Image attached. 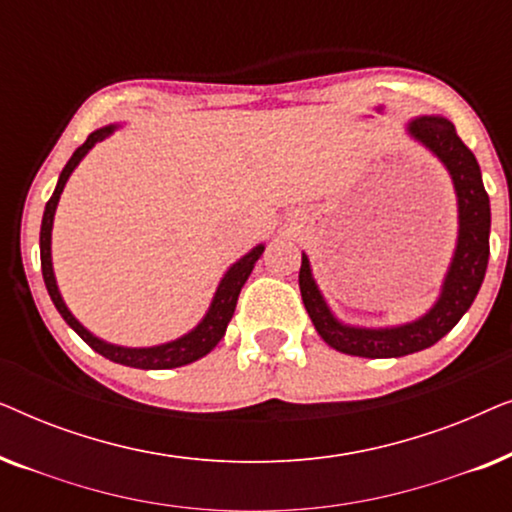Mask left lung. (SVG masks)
I'll list each match as a JSON object with an SVG mask.
<instances>
[{"label": "left lung", "instance_id": "8db88e82", "mask_svg": "<svg viewBox=\"0 0 512 512\" xmlns=\"http://www.w3.org/2000/svg\"><path fill=\"white\" fill-rule=\"evenodd\" d=\"M408 135L426 146L450 172L459 209L457 247H454L450 268H447L443 286H440V296L431 310L415 321H408V324L387 328L342 324L331 312L326 298L321 296L312 277L310 258L303 254L298 284L305 310L326 345L349 356L396 359V356L415 354L436 345L443 335L459 324V319L473 305L487 272L492 212H489V195L482 186L478 160L461 142L454 125L443 116L412 118L408 123Z\"/></svg>", "mask_w": 512, "mask_h": 512}]
</instances>
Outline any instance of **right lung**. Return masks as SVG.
<instances>
[{
  "label": "right lung",
  "instance_id": "right-lung-1",
  "mask_svg": "<svg viewBox=\"0 0 512 512\" xmlns=\"http://www.w3.org/2000/svg\"><path fill=\"white\" fill-rule=\"evenodd\" d=\"M118 128H121V125L114 123V125H104V128L90 132L86 142H83L79 149L72 153V158L67 160L65 170L60 172L58 186H55L51 200L46 202L44 219H41V233H39L41 275H44L48 296H51L55 310L62 314V319L67 321L69 328H74V331L79 333V338L86 342V345L93 347L97 354H102L104 359H109V361H114V363H121V366L142 368V370L179 368V366H186V363L198 361L205 354L212 352V349L219 345V340L223 338V335H226V328L230 324V319H233V312H235L237 298H240L242 286L249 279L251 270H254V265H256L258 258H261L265 244H258V247H254V249L249 251V254H244L240 261L230 265L226 275L221 277L219 286H216L212 305H209V310H207L205 317H202V321L193 328V331H188L186 335H181V338L170 340V342H163V345H153V347H121V345H111V342L97 338V335L90 333L88 328L83 326L81 321L76 319L72 312H69V307L65 305V300H62V296H60L58 282H55L53 261H51L53 216H55V209H58L62 188H65L67 179L72 177V172L76 170V165H79L81 160L86 158V153L93 149L97 142H102V139H107L109 135H114Z\"/></svg>",
  "mask_w": 512,
  "mask_h": 512
}]
</instances>
